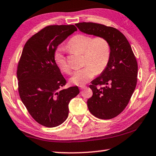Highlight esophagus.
I'll use <instances>...</instances> for the list:
<instances>
[{
	"instance_id": "esophagus-1",
	"label": "esophagus",
	"mask_w": 156,
	"mask_h": 156,
	"mask_svg": "<svg viewBox=\"0 0 156 156\" xmlns=\"http://www.w3.org/2000/svg\"><path fill=\"white\" fill-rule=\"evenodd\" d=\"M85 88H86V86H85V85H82V86H80V90H84Z\"/></svg>"
}]
</instances>
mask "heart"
Returning <instances> with one entry per match:
<instances>
[{"label":"heart","mask_w":156,"mask_h":156,"mask_svg":"<svg viewBox=\"0 0 156 156\" xmlns=\"http://www.w3.org/2000/svg\"><path fill=\"white\" fill-rule=\"evenodd\" d=\"M67 46L70 50L84 55L83 64L85 65L74 72L70 78V81L74 85H85L97 72L101 73L107 66L111 56V46L104 37L96 36L92 38L87 35L78 34L70 39ZM55 61L62 71L70 73L71 69L61 50L55 52Z\"/></svg>","instance_id":"1"}]
</instances>
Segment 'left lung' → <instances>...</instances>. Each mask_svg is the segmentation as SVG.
Listing matches in <instances>:
<instances>
[{
	"mask_svg": "<svg viewBox=\"0 0 156 156\" xmlns=\"http://www.w3.org/2000/svg\"><path fill=\"white\" fill-rule=\"evenodd\" d=\"M83 33L104 37L110 43L111 56L106 69L92 81L88 99L90 112L100 119L119 115L129 103L137 81L138 66L128 41L118 29L92 22L76 24Z\"/></svg>",
	"mask_w": 156,
	"mask_h": 156,
	"instance_id": "1",
	"label": "left lung"
}]
</instances>
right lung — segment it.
Masks as SVG:
<instances>
[{
	"label": "right lung",
	"mask_w": 156,
	"mask_h": 156,
	"mask_svg": "<svg viewBox=\"0 0 156 156\" xmlns=\"http://www.w3.org/2000/svg\"><path fill=\"white\" fill-rule=\"evenodd\" d=\"M76 31L74 25L46 27L30 38L22 50L17 71L19 93L30 115L43 126L63 123L69 102L80 92L77 86L64 89L66 80L55 61L58 45Z\"/></svg>",
	"instance_id": "obj_1"
}]
</instances>
